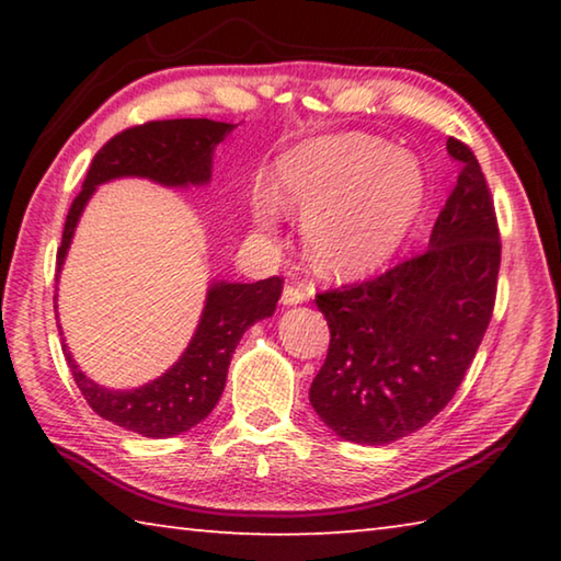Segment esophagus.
I'll return each instance as SVG.
<instances>
[{"instance_id":"34e87169","label":"esophagus","mask_w":561,"mask_h":561,"mask_svg":"<svg viewBox=\"0 0 561 561\" xmlns=\"http://www.w3.org/2000/svg\"><path fill=\"white\" fill-rule=\"evenodd\" d=\"M309 294H311V289H301V287H294V284H289V287H284V291H282V304L284 307H297V304L309 299Z\"/></svg>"}]
</instances>
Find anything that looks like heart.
Here are the masks:
<instances>
[{
  "label": "heart",
  "instance_id": "1",
  "mask_svg": "<svg viewBox=\"0 0 561 561\" xmlns=\"http://www.w3.org/2000/svg\"><path fill=\"white\" fill-rule=\"evenodd\" d=\"M423 195V170L411 153L364 133H341L282 160L274 195L254 197L252 222L272 237L277 205L301 213L309 260L321 272L346 277L376 267L401 244Z\"/></svg>",
  "mask_w": 561,
  "mask_h": 561
}]
</instances>
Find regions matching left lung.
<instances>
[{
	"mask_svg": "<svg viewBox=\"0 0 561 561\" xmlns=\"http://www.w3.org/2000/svg\"><path fill=\"white\" fill-rule=\"evenodd\" d=\"M448 153L460 175L428 250L314 299L331 341L309 401L344 440L386 445L431 423L488 331L500 272L495 207L472 150L448 138Z\"/></svg>",
	"mask_w": 561,
	"mask_h": 561,
	"instance_id": "1",
	"label": "left lung"
}]
</instances>
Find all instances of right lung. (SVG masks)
Returning <instances> with one entry per match:
<instances>
[{"mask_svg":"<svg viewBox=\"0 0 561 561\" xmlns=\"http://www.w3.org/2000/svg\"><path fill=\"white\" fill-rule=\"evenodd\" d=\"M234 130L232 123L210 118L150 121L113 136L103 146L83 180L81 193L66 215L61 247L56 252V279L64 267L83 207L103 183L118 178H146L163 187H201L213 178L215 148ZM282 279L270 277L254 284L210 282L205 307L193 339L163 376L130 391L106 388L81 371L69 346V360L76 386L87 403L113 425L144 438H173L195 428L213 413L227 381V368L247 329L267 319L282 297ZM56 309V297H54ZM59 334H64L59 327Z\"/></svg>","mask_w":561,"mask_h":561,"instance_id":"1","label":"right lung"}]
</instances>
